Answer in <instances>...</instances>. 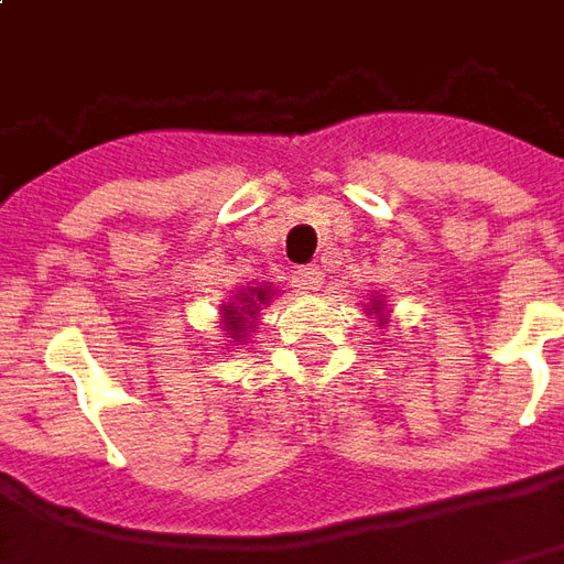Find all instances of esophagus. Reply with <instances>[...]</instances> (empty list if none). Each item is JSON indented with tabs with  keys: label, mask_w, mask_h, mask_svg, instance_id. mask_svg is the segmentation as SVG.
I'll return each instance as SVG.
<instances>
[{
	"label": "esophagus",
	"mask_w": 564,
	"mask_h": 564,
	"mask_svg": "<svg viewBox=\"0 0 564 564\" xmlns=\"http://www.w3.org/2000/svg\"><path fill=\"white\" fill-rule=\"evenodd\" d=\"M299 286L302 290H307V293H314V290H319L323 286V271L317 269V265H311V269H299Z\"/></svg>",
	"instance_id": "esophagus-1"
}]
</instances>
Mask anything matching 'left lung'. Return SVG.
Masks as SVG:
<instances>
[{"label": "left lung", "instance_id": "obj_1", "mask_svg": "<svg viewBox=\"0 0 564 564\" xmlns=\"http://www.w3.org/2000/svg\"><path fill=\"white\" fill-rule=\"evenodd\" d=\"M378 311H380V307H375V314H378Z\"/></svg>", "mask_w": 564, "mask_h": 564}]
</instances>
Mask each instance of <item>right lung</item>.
<instances>
[{
    "label": "right lung",
    "mask_w": 564,
    "mask_h": 564,
    "mask_svg": "<svg viewBox=\"0 0 564 564\" xmlns=\"http://www.w3.org/2000/svg\"><path fill=\"white\" fill-rule=\"evenodd\" d=\"M271 299V290L265 286H247L245 293L235 295V302L223 305V317H226V335L229 338H247L250 323L257 319L259 307Z\"/></svg>",
    "instance_id": "add662e5"
}]
</instances>
